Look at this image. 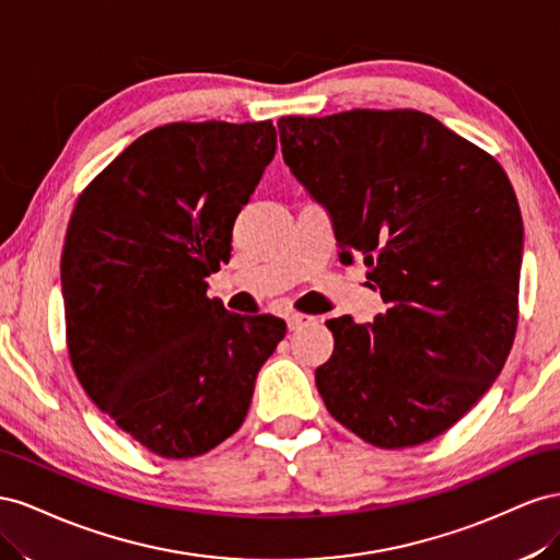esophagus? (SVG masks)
<instances>
[{"label":"esophagus","instance_id":"obj_1","mask_svg":"<svg viewBox=\"0 0 560 560\" xmlns=\"http://www.w3.org/2000/svg\"><path fill=\"white\" fill-rule=\"evenodd\" d=\"M285 322H289V328H291V330H300V328H305L307 324H312L314 316H307V314H289V318H285Z\"/></svg>","mask_w":560,"mask_h":560}]
</instances>
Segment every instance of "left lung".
I'll return each instance as SVG.
<instances>
[{
  "label": "left lung",
  "mask_w": 560,
  "mask_h": 560,
  "mask_svg": "<svg viewBox=\"0 0 560 560\" xmlns=\"http://www.w3.org/2000/svg\"><path fill=\"white\" fill-rule=\"evenodd\" d=\"M283 162L322 201L340 260L361 255L387 312L326 326L328 412L377 448H412L474 408L516 338L523 222L498 159L418 109L279 119Z\"/></svg>",
  "instance_id": "obj_1"
}]
</instances>
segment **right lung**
Masks as SVG:
<instances>
[{"label":"right lung","mask_w":560,"mask_h":560,"mask_svg":"<svg viewBox=\"0 0 560 560\" xmlns=\"http://www.w3.org/2000/svg\"><path fill=\"white\" fill-rule=\"evenodd\" d=\"M277 152L271 121H175L133 140L79 195L60 258L66 340L91 401L159 457L244 424L277 316L206 295L234 220Z\"/></svg>","instance_id":"obj_1"}]
</instances>
